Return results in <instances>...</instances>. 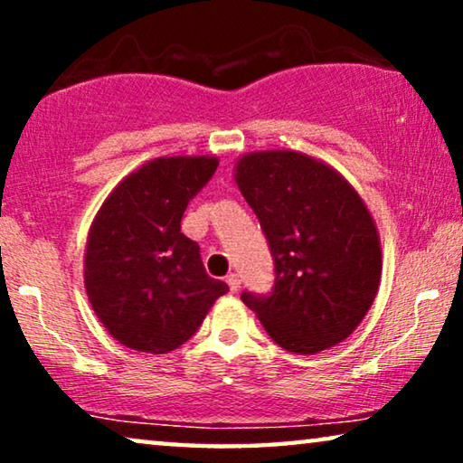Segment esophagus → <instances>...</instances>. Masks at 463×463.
<instances>
[{"instance_id": "obj_1", "label": "esophagus", "mask_w": 463, "mask_h": 463, "mask_svg": "<svg viewBox=\"0 0 463 463\" xmlns=\"http://www.w3.org/2000/svg\"><path fill=\"white\" fill-rule=\"evenodd\" d=\"M227 284H230L232 293H238V290H240V276L230 274V276H227Z\"/></svg>"}]
</instances>
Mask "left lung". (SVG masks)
I'll return each instance as SVG.
<instances>
[{
    "label": "left lung",
    "mask_w": 463,
    "mask_h": 463,
    "mask_svg": "<svg viewBox=\"0 0 463 463\" xmlns=\"http://www.w3.org/2000/svg\"><path fill=\"white\" fill-rule=\"evenodd\" d=\"M233 181L276 265L274 293L242 301L287 352L312 356L350 337L382 280V242L360 194L331 164L295 149L240 156Z\"/></svg>",
    "instance_id": "1"
}]
</instances>
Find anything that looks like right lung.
I'll use <instances>...</instances> for the list:
<instances>
[{
  "label": "right lung",
  "mask_w": 463,
  "mask_h": 463,
  "mask_svg": "<svg viewBox=\"0 0 463 463\" xmlns=\"http://www.w3.org/2000/svg\"><path fill=\"white\" fill-rule=\"evenodd\" d=\"M217 166L211 154L154 157L126 175L94 214L86 295L111 337L130 350H176L230 290L206 274L200 246L181 232L189 200Z\"/></svg>",
  "instance_id": "obj_1"
}]
</instances>
